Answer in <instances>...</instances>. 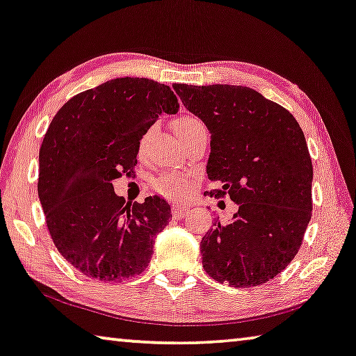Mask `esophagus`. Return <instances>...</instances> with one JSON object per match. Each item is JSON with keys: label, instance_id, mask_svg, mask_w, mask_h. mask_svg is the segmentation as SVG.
<instances>
[{"label": "esophagus", "instance_id": "obj_1", "mask_svg": "<svg viewBox=\"0 0 356 356\" xmlns=\"http://www.w3.org/2000/svg\"><path fill=\"white\" fill-rule=\"evenodd\" d=\"M189 213V207H178L175 205L172 209V216L173 218H183Z\"/></svg>", "mask_w": 356, "mask_h": 356}]
</instances>
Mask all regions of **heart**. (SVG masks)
<instances>
[{
    "instance_id": "heart-1",
    "label": "heart",
    "mask_w": 356,
    "mask_h": 356,
    "mask_svg": "<svg viewBox=\"0 0 356 356\" xmlns=\"http://www.w3.org/2000/svg\"><path fill=\"white\" fill-rule=\"evenodd\" d=\"M200 125H204V124H202L197 118L181 116V118H178L177 121H175L173 129H175V132H177V135L179 136V135L189 132V130H193L195 127H200ZM149 135H151V130L141 136V140H140V149L141 151H143L146 147ZM152 188L156 189L157 194H161L163 197H170V199H181V197H184L186 194L189 193L191 183H189L188 178L183 177V175L163 173V175H161V177H157L154 179V183H152Z\"/></svg>"
}]
</instances>
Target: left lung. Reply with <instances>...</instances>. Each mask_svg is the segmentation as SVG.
Here are the masks:
<instances>
[{
  "label": "left lung",
  "mask_w": 356,
  "mask_h": 356,
  "mask_svg": "<svg viewBox=\"0 0 356 356\" xmlns=\"http://www.w3.org/2000/svg\"><path fill=\"white\" fill-rule=\"evenodd\" d=\"M183 105L211 134L207 173L238 205L200 242L205 272L220 283L251 288L294 259L312 218V167L293 114L250 87L173 84Z\"/></svg>",
  "instance_id": "1"
}]
</instances>
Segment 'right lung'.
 Returning <instances> with one entry per match:
<instances>
[{"label": "right lung", "mask_w": 356, "mask_h": 356, "mask_svg": "<svg viewBox=\"0 0 356 356\" xmlns=\"http://www.w3.org/2000/svg\"><path fill=\"white\" fill-rule=\"evenodd\" d=\"M178 108L165 84L118 78L70 98L49 124L38 195L58 253L86 277L125 280L149 264L170 205L157 195L125 205L113 181L134 175L141 136Z\"/></svg>", "instance_id": "1"}]
</instances>
